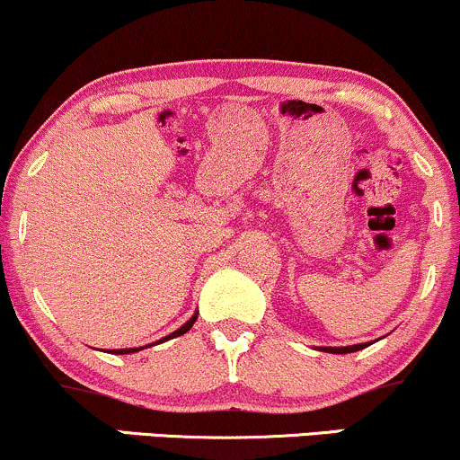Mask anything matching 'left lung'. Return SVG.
I'll return each mask as SVG.
<instances>
[{
  "instance_id": "8db88e82",
  "label": "left lung",
  "mask_w": 460,
  "mask_h": 460,
  "mask_svg": "<svg viewBox=\"0 0 460 460\" xmlns=\"http://www.w3.org/2000/svg\"><path fill=\"white\" fill-rule=\"evenodd\" d=\"M366 346H369V344H357V346H346V348H324V350L332 352V355H346V352H357Z\"/></svg>"
}]
</instances>
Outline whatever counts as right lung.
<instances>
[{"instance_id": "1", "label": "right lung", "mask_w": 460, "mask_h": 460, "mask_svg": "<svg viewBox=\"0 0 460 460\" xmlns=\"http://www.w3.org/2000/svg\"><path fill=\"white\" fill-rule=\"evenodd\" d=\"M194 322H197V315H192V318H190L186 324L181 326V329L179 331H175V332H171V335L168 337H164V340H172V337H179V335H183V332H188L190 329H192V324ZM162 341V340H160ZM136 350H142V348H125V350H114V355H129V352H136Z\"/></svg>"}]
</instances>
